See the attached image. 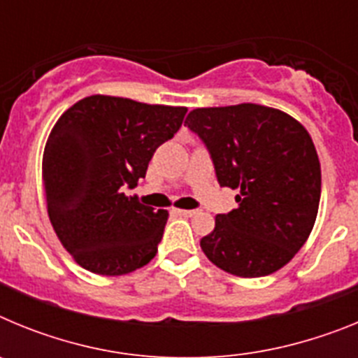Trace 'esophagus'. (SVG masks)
Here are the masks:
<instances>
[{
  "instance_id": "1",
  "label": "esophagus",
  "mask_w": 358,
  "mask_h": 358,
  "mask_svg": "<svg viewBox=\"0 0 358 358\" xmlns=\"http://www.w3.org/2000/svg\"><path fill=\"white\" fill-rule=\"evenodd\" d=\"M177 213L181 215V217H195L199 213L197 210H176Z\"/></svg>"
}]
</instances>
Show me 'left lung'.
<instances>
[{
  "instance_id": "1",
  "label": "left lung",
  "mask_w": 358,
  "mask_h": 358,
  "mask_svg": "<svg viewBox=\"0 0 358 358\" xmlns=\"http://www.w3.org/2000/svg\"><path fill=\"white\" fill-rule=\"evenodd\" d=\"M185 125L201 138L220 186L238 189V208L217 215L201 240L208 260L240 278L289 264L314 227L321 164L301 123L258 103L194 109Z\"/></svg>"
}]
</instances>
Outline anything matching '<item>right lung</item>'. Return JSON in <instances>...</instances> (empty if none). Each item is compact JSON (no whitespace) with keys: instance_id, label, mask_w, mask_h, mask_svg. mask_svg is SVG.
<instances>
[{"instance_id":"1","label":"right lung","mask_w":358,"mask_h":358,"mask_svg":"<svg viewBox=\"0 0 358 358\" xmlns=\"http://www.w3.org/2000/svg\"><path fill=\"white\" fill-rule=\"evenodd\" d=\"M186 110L93 94L55 123L43 156L46 206L61 243L85 271L122 276L156 256L169 211L125 192L181 129Z\"/></svg>"}]
</instances>
